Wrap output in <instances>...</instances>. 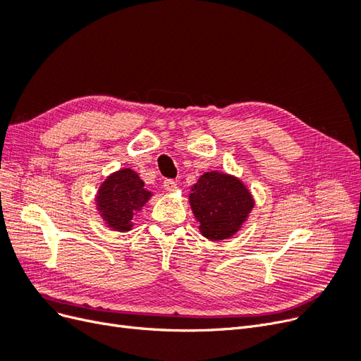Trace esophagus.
Listing matches in <instances>:
<instances>
[{"label":"esophagus","instance_id":"obj_1","mask_svg":"<svg viewBox=\"0 0 361 361\" xmlns=\"http://www.w3.org/2000/svg\"><path fill=\"white\" fill-rule=\"evenodd\" d=\"M164 190L169 191V192H174L178 190V183L171 180V179H166V180H164Z\"/></svg>","mask_w":361,"mask_h":361}]
</instances>
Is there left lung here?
<instances>
[{
  "label": "left lung",
  "mask_w": 361,
  "mask_h": 361,
  "mask_svg": "<svg viewBox=\"0 0 361 361\" xmlns=\"http://www.w3.org/2000/svg\"><path fill=\"white\" fill-rule=\"evenodd\" d=\"M190 206L200 233L209 241H223L243 227L253 211L255 199L236 176L206 171L191 187Z\"/></svg>",
  "instance_id": "1"
}]
</instances>
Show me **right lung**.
I'll list each match as a JSON object with an SVG mask.
<instances>
[{"instance_id":"right-lung-1","label":"right lung","mask_w":361,"mask_h":361,"mask_svg":"<svg viewBox=\"0 0 361 361\" xmlns=\"http://www.w3.org/2000/svg\"><path fill=\"white\" fill-rule=\"evenodd\" d=\"M152 195L154 192L145 188L138 173L126 167L106 176L96 192L94 202L105 226L125 233L133 228V218L143 209Z\"/></svg>"}]
</instances>
